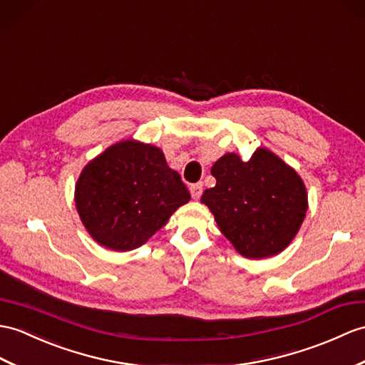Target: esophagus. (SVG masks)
Returning <instances> with one entry per match:
<instances>
[{"mask_svg": "<svg viewBox=\"0 0 365 365\" xmlns=\"http://www.w3.org/2000/svg\"><path fill=\"white\" fill-rule=\"evenodd\" d=\"M190 191H191V196H192V199H199V197L202 196V191H203V188H202V183H194V185H191Z\"/></svg>", "mask_w": 365, "mask_h": 365, "instance_id": "obj_1", "label": "esophagus"}]
</instances>
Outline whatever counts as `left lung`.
I'll use <instances>...</instances> for the list:
<instances>
[{
  "mask_svg": "<svg viewBox=\"0 0 365 365\" xmlns=\"http://www.w3.org/2000/svg\"><path fill=\"white\" fill-rule=\"evenodd\" d=\"M216 179L200 202L240 255L275 257L292 242L308 210L302 177L272 150L258 148L250 160L227 152L211 166Z\"/></svg>",
  "mask_w": 365,
  "mask_h": 365,
  "instance_id": "1",
  "label": "left lung"
}]
</instances>
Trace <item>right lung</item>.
Returning a JSON list of instances; mask_svg holds the SVG:
<instances>
[{
    "label": "right lung",
    "instance_id": "right-lung-1",
    "mask_svg": "<svg viewBox=\"0 0 365 365\" xmlns=\"http://www.w3.org/2000/svg\"><path fill=\"white\" fill-rule=\"evenodd\" d=\"M190 199L163 150L133 138L118 141L90 160L74 188L76 210L86 230L115 252L148 242Z\"/></svg>",
    "mask_w": 365,
    "mask_h": 365
}]
</instances>
